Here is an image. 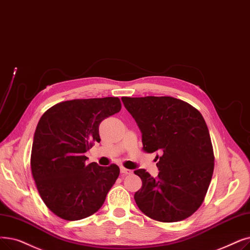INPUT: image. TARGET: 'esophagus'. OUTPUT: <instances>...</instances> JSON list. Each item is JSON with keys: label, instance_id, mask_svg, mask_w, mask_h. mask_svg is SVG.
Wrapping results in <instances>:
<instances>
[{"label": "esophagus", "instance_id": "1", "mask_svg": "<svg viewBox=\"0 0 250 250\" xmlns=\"http://www.w3.org/2000/svg\"><path fill=\"white\" fill-rule=\"evenodd\" d=\"M121 172L124 173V175H131V173H132L133 171H132L131 169H127V168L122 167H121Z\"/></svg>", "mask_w": 250, "mask_h": 250}]
</instances>
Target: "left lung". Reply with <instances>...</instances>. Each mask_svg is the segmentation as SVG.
<instances>
[{
	"label": "left lung",
	"instance_id": "left-lung-1",
	"mask_svg": "<svg viewBox=\"0 0 250 250\" xmlns=\"http://www.w3.org/2000/svg\"><path fill=\"white\" fill-rule=\"evenodd\" d=\"M122 101L142 133L144 151L157 152V178L143 168L134 171L142 180L134 196L138 208L158 222L189 218L203 202L214 167L203 116L172 97H123Z\"/></svg>",
	"mask_w": 250,
	"mask_h": 250
}]
</instances>
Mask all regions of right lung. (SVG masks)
<instances>
[{"instance_id": "1", "label": "right lung", "mask_w": 250, "mask_h": 250, "mask_svg": "<svg viewBox=\"0 0 250 250\" xmlns=\"http://www.w3.org/2000/svg\"><path fill=\"white\" fill-rule=\"evenodd\" d=\"M116 97L77 99L48 109L37 125L30 167L48 208L67 221H79L100 209L119 175L116 165H86L84 153L100 142L103 119L119 112Z\"/></svg>"}]
</instances>
